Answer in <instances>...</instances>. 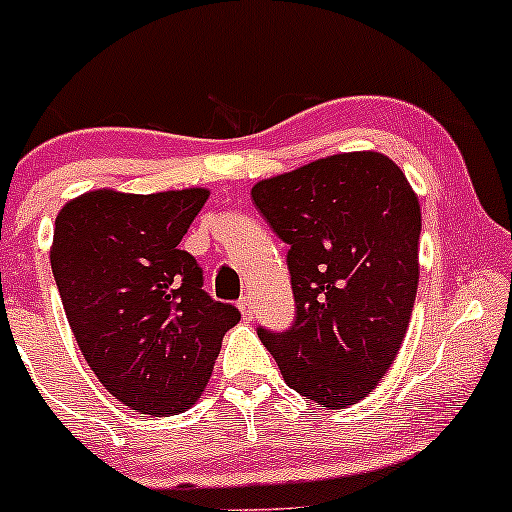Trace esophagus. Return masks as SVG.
<instances>
[{
    "label": "esophagus",
    "instance_id": "esophagus-1",
    "mask_svg": "<svg viewBox=\"0 0 512 512\" xmlns=\"http://www.w3.org/2000/svg\"><path fill=\"white\" fill-rule=\"evenodd\" d=\"M237 309H240L242 319H247V322H250L252 312H255V309H252V299L250 297H240V299H237Z\"/></svg>",
    "mask_w": 512,
    "mask_h": 512
}]
</instances>
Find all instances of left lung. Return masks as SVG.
Returning <instances> with one entry per match:
<instances>
[{
    "label": "left lung",
    "instance_id": "left-lung-1",
    "mask_svg": "<svg viewBox=\"0 0 512 512\" xmlns=\"http://www.w3.org/2000/svg\"><path fill=\"white\" fill-rule=\"evenodd\" d=\"M252 200L287 242L297 319L257 329L289 389L347 409L381 384L411 322L421 205L376 151L337 153L255 183Z\"/></svg>",
    "mask_w": 512,
    "mask_h": 512
}]
</instances>
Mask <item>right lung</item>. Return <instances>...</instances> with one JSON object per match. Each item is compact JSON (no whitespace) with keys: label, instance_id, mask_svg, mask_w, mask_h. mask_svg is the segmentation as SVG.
<instances>
[{"label":"right lung","instance_id":"right-lung-1","mask_svg":"<svg viewBox=\"0 0 512 512\" xmlns=\"http://www.w3.org/2000/svg\"><path fill=\"white\" fill-rule=\"evenodd\" d=\"M208 195L98 188L56 215L51 272L76 344L98 381L141 414L190 409L240 322L203 292V270L180 250Z\"/></svg>","mask_w":512,"mask_h":512}]
</instances>
